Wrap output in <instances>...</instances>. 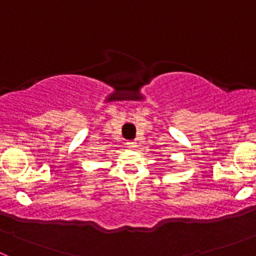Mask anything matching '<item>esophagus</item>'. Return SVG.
I'll list each match as a JSON object with an SVG mask.
<instances>
[{
	"label": "esophagus",
	"mask_w": 256,
	"mask_h": 256,
	"mask_svg": "<svg viewBox=\"0 0 256 256\" xmlns=\"http://www.w3.org/2000/svg\"><path fill=\"white\" fill-rule=\"evenodd\" d=\"M126 147H128V148H135L136 142H134V141H128V142H126Z\"/></svg>",
	"instance_id": "esophagus-1"
}]
</instances>
